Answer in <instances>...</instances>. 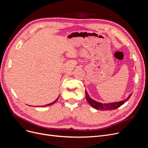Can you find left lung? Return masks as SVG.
<instances>
[{"mask_svg": "<svg viewBox=\"0 0 148 148\" xmlns=\"http://www.w3.org/2000/svg\"><path fill=\"white\" fill-rule=\"evenodd\" d=\"M132 94V93H131L129 96H128L127 98H126V99L122 100V101H117V102H112V103H102L96 101L90 98L87 91L85 89L86 99L87 101L89 103V104L92 107H93L94 109H96V110H100L106 111V110H115V109L118 108L122 105H123L125 102H126L128 100H129V99L131 97Z\"/></svg>", "mask_w": 148, "mask_h": 148, "instance_id": "left-lung-1", "label": "left lung"}]
</instances>
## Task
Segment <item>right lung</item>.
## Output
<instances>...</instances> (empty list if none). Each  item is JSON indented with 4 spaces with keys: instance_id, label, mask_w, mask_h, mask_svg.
<instances>
[{
    "instance_id": "1",
    "label": "right lung",
    "mask_w": 148,
    "mask_h": 148,
    "mask_svg": "<svg viewBox=\"0 0 148 148\" xmlns=\"http://www.w3.org/2000/svg\"><path fill=\"white\" fill-rule=\"evenodd\" d=\"M59 96L58 97V98H57L54 101H53V103H49V104H48V105H44L43 106H49V105H53V104H54L55 102H56L57 100H58V99H59Z\"/></svg>"
}]
</instances>
